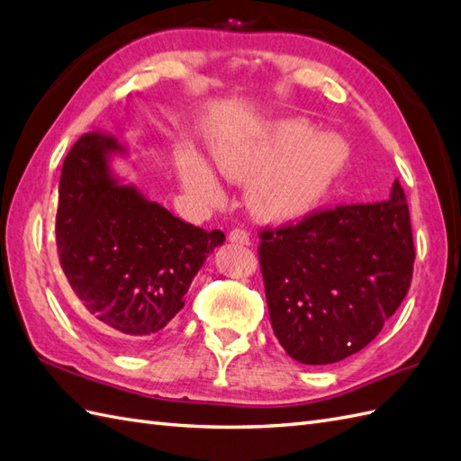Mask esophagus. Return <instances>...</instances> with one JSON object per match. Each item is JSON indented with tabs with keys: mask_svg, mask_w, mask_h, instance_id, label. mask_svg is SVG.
<instances>
[{
	"mask_svg": "<svg viewBox=\"0 0 461 461\" xmlns=\"http://www.w3.org/2000/svg\"><path fill=\"white\" fill-rule=\"evenodd\" d=\"M230 241L235 243V245H249L251 238H249V233H247L245 230H231L230 231Z\"/></svg>",
	"mask_w": 461,
	"mask_h": 461,
	"instance_id": "1",
	"label": "esophagus"
}]
</instances>
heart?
<instances>
[{"label":"heart","instance_id":"heart-1","mask_svg":"<svg viewBox=\"0 0 461 461\" xmlns=\"http://www.w3.org/2000/svg\"><path fill=\"white\" fill-rule=\"evenodd\" d=\"M210 156L226 179L249 181L245 200L253 216L285 223L303 218L321 203L345 169L348 148L333 134L313 136L302 118H285L216 138ZM175 167L186 194L203 204L218 203L220 183L194 149L179 148Z\"/></svg>","mask_w":461,"mask_h":461}]
</instances>
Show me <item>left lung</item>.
Listing matches in <instances>:
<instances>
[{
  "instance_id": "1",
  "label": "left lung",
  "mask_w": 461,
  "mask_h": 461,
  "mask_svg": "<svg viewBox=\"0 0 461 461\" xmlns=\"http://www.w3.org/2000/svg\"><path fill=\"white\" fill-rule=\"evenodd\" d=\"M273 331L294 360L321 366L362 350L407 296L415 263L399 181L375 204L317 212L261 231Z\"/></svg>"
}]
</instances>
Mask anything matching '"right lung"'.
I'll list each match as a JSON object with an SVG mask.
<instances>
[{"mask_svg":"<svg viewBox=\"0 0 461 461\" xmlns=\"http://www.w3.org/2000/svg\"><path fill=\"white\" fill-rule=\"evenodd\" d=\"M126 148L93 130L69 149L60 176L56 245L69 286L116 347L146 348L183 310L208 253L226 241L151 203L113 171Z\"/></svg>","mask_w":461,"mask_h":461,"instance_id":"obj_1","label":"right lung"}]
</instances>
